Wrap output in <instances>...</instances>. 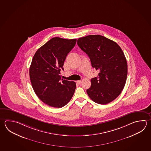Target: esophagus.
<instances>
[{
    "mask_svg": "<svg viewBox=\"0 0 151 151\" xmlns=\"http://www.w3.org/2000/svg\"><path fill=\"white\" fill-rule=\"evenodd\" d=\"M76 83H77L78 84H81V83H82V81H81V80H78V81H76Z\"/></svg>",
    "mask_w": 151,
    "mask_h": 151,
    "instance_id": "esophagus-1",
    "label": "esophagus"
}]
</instances>
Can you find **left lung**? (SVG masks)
Returning <instances> with one entry per match:
<instances>
[{
	"mask_svg": "<svg viewBox=\"0 0 151 151\" xmlns=\"http://www.w3.org/2000/svg\"><path fill=\"white\" fill-rule=\"evenodd\" d=\"M77 44L88 54L93 68L99 71L86 90L88 97L100 105L111 103L119 96L125 86L128 65L124 53L116 42L96 35L77 40Z\"/></svg>",
	"mask_w": 151,
	"mask_h": 151,
	"instance_id": "obj_1",
	"label": "left lung"
}]
</instances>
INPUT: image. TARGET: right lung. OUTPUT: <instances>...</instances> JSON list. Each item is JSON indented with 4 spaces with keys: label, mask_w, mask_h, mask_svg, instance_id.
Segmentation results:
<instances>
[{
    "label": "right lung",
    "mask_w": 151,
    "mask_h": 151,
    "mask_svg": "<svg viewBox=\"0 0 151 151\" xmlns=\"http://www.w3.org/2000/svg\"><path fill=\"white\" fill-rule=\"evenodd\" d=\"M76 40L52 38L33 57L29 69L32 88L40 99L50 106L63 107L74 95L76 83L62 79L60 70H63L66 57Z\"/></svg>",
    "instance_id": "1"
}]
</instances>
